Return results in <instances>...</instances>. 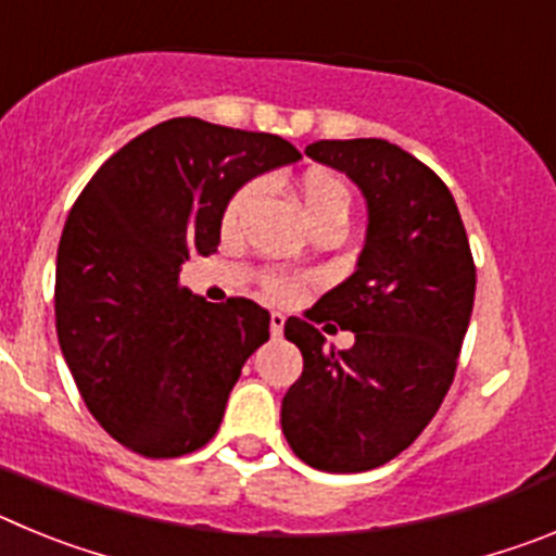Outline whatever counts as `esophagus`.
<instances>
[{
  "mask_svg": "<svg viewBox=\"0 0 556 556\" xmlns=\"http://www.w3.org/2000/svg\"><path fill=\"white\" fill-rule=\"evenodd\" d=\"M283 323H287V317H283L281 312L269 314V333H273V337H281V333H283Z\"/></svg>",
  "mask_w": 556,
  "mask_h": 556,
  "instance_id": "esophagus-1",
  "label": "esophagus"
}]
</instances>
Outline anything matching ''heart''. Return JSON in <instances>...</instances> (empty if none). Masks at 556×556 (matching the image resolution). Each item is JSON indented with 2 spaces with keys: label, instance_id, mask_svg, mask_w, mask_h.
Here are the masks:
<instances>
[{
  "label": "heart",
  "instance_id": "heart-1",
  "mask_svg": "<svg viewBox=\"0 0 556 556\" xmlns=\"http://www.w3.org/2000/svg\"><path fill=\"white\" fill-rule=\"evenodd\" d=\"M255 191H258V186L250 184L230 200L228 211H225V225L239 223V217L244 214L250 200L255 198ZM298 194H301V203L303 211H306L308 223L323 217V214H328V211H345L348 214V205H351L348 186L342 184L337 175H331V172H308V175H303L301 184H298ZM264 287H267V292L273 294V298H278V301L292 298V294L298 292V283H294L292 278H283V275H269Z\"/></svg>",
  "mask_w": 556,
  "mask_h": 556
}]
</instances>
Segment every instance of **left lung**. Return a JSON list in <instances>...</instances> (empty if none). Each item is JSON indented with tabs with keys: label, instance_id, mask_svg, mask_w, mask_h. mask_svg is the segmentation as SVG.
Listing matches in <instances>:
<instances>
[{
	"label": "left lung",
	"instance_id": "1",
	"mask_svg": "<svg viewBox=\"0 0 556 556\" xmlns=\"http://www.w3.org/2000/svg\"><path fill=\"white\" fill-rule=\"evenodd\" d=\"M306 155L342 172L367 203L356 269L314 306L353 331L326 351L312 323L289 317L303 372L281 404L294 456L326 473H362L409 448L443 404L476 294L468 233L448 186L384 139L314 141Z\"/></svg>",
	"mask_w": 556,
	"mask_h": 556
}]
</instances>
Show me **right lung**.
<instances>
[{"instance_id": "add662e5", "label": "right lung", "mask_w": 556, "mask_h": 556, "mask_svg": "<svg viewBox=\"0 0 556 556\" xmlns=\"http://www.w3.org/2000/svg\"><path fill=\"white\" fill-rule=\"evenodd\" d=\"M294 161L281 136L180 116L127 141L68 211L58 342L88 412L125 448L169 459L217 434L269 312L248 298L208 303L178 275L191 253L217 250L236 191Z\"/></svg>"}]
</instances>
